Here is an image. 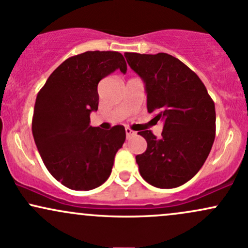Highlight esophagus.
I'll return each instance as SVG.
<instances>
[{
    "label": "esophagus",
    "mask_w": 248,
    "mask_h": 248,
    "mask_svg": "<svg viewBox=\"0 0 248 248\" xmlns=\"http://www.w3.org/2000/svg\"><path fill=\"white\" fill-rule=\"evenodd\" d=\"M135 134H137V132H134V130H132L130 128H126V135H127V139H129L130 137H134Z\"/></svg>",
    "instance_id": "esophagus-1"
}]
</instances>
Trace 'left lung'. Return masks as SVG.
<instances>
[{
	"label": "left lung",
	"instance_id": "8db88e82",
	"mask_svg": "<svg viewBox=\"0 0 248 248\" xmlns=\"http://www.w3.org/2000/svg\"><path fill=\"white\" fill-rule=\"evenodd\" d=\"M146 83L147 109L164 121L161 138L139 132L147 141L137 155L141 176L157 188L186 184L205 164L216 138V106L199 76L166 53H124Z\"/></svg>",
	"mask_w": 248,
	"mask_h": 248
}]
</instances>
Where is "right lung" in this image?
I'll list each match as a JSON object with an SVG mask.
<instances>
[{"mask_svg":"<svg viewBox=\"0 0 248 248\" xmlns=\"http://www.w3.org/2000/svg\"><path fill=\"white\" fill-rule=\"evenodd\" d=\"M126 73L118 51H86L62 62L36 96L32 137L49 173L74 190L96 188L109 178L114 157L126 140L121 124L92 127L97 84L114 70Z\"/></svg>","mask_w":248,"mask_h":248,"instance_id":"right-lung-1","label":"right lung"}]
</instances>
